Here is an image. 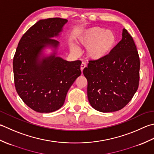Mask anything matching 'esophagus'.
Instances as JSON below:
<instances>
[{
	"mask_svg": "<svg viewBox=\"0 0 154 154\" xmlns=\"http://www.w3.org/2000/svg\"><path fill=\"white\" fill-rule=\"evenodd\" d=\"M86 67V63H84V62H82V64H81V66H80V70H81V71L83 72V70Z\"/></svg>",
	"mask_w": 154,
	"mask_h": 154,
	"instance_id": "obj_1",
	"label": "esophagus"
}]
</instances>
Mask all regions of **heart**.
<instances>
[{
  "label": "heart",
  "instance_id": "1",
  "mask_svg": "<svg viewBox=\"0 0 154 154\" xmlns=\"http://www.w3.org/2000/svg\"><path fill=\"white\" fill-rule=\"evenodd\" d=\"M76 41L79 46L86 48L88 58L92 60H101L114 51L118 45V36L112 30L92 26L78 34ZM71 51L74 53L78 52L77 47L74 45L71 46Z\"/></svg>",
  "mask_w": 154,
  "mask_h": 154
}]
</instances>
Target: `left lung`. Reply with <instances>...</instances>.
<instances>
[{
  "instance_id": "8db88e82",
  "label": "left lung",
  "mask_w": 154,
  "mask_h": 154,
  "mask_svg": "<svg viewBox=\"0 0 154 154\" xmlns=\"http://www.w3.org/2000/svg\"><path fill=\"white\" fill-rule=\"evenodd\" d=\"M140 62L136 46L126 29L110 54L90 60L83 74L93 108L101 112L118 111L126 106L138 88Z\"/></svg>"
}]
</instances>
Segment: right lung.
<instances>
[{
    "label": "right lung",
    "mask_w": 154,
    "mask_h": 154,
    "mask_svg": "<svg viewBox=\"0 0 154 154\" xmlns=\"http://www.w3.org/2000/svg\"><path fill=\"white\" fill-rule=\"evenodd\" d=\"M68 20L52 18L38 21L18 42L13 58L16 90L23 101L40 113L54 112L63 106L68 90L80 76V60L58 56V37ZM51 48L48 55L44 51Z\"/></svg>",
    "instance_id": "obj_1"
}]
</instances>
